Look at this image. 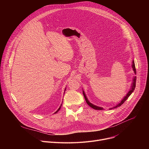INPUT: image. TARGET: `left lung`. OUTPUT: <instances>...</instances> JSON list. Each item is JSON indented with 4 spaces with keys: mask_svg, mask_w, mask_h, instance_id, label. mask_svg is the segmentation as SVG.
Wrapping results in <instances>:
<instances>
[{
    "mask_svg": "<svg viewBox=\"0 0 149 149\" xmlns=\"http://www.w3.org/2000/svg\"><path fill=\"white\" fill-rule=\"evenodd\" d=\"M132 68H133V71H134V73H135V74H136V67H135V64H134V61H133ZM133 83H132V88H131L130 90L128 92V93H127V94H126V95L123 98V99L121 101V102H120L118 104H117L116 106H115V107H114V108H111V109H114V108H117V107H120V106H121V105H122V104H123V103L126 101V100L129 97V96L132 94V93L134 91V89H135V87H136V77H134L133 78ZM82 92H83V95H84V96L85 100H86V102L87 103V104H88L89 106H90V107H91V108H93V109H94V110H103V108H102V107H98V106H96V105H93V104H91V102L88 100V99H87V97H86V95L85 94L84 91H82Z\"/></svg>",
    "mask_w": 149,
    "mask_h": 149,
    "instance_id": "8db88e82",
    "label": "left lung"
}]
</instances>
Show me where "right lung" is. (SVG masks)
I'll return each mask as SVG.
<instances>
[{
	"instance_id": "1",
	"label": "right lung",
	"mask_w": 149,
	"mask_h": 149,
	"mask_svg": "<svg viewBox=\"0 0 149 149\" xmlns=\"http://www.w3.org/2000/svg\"><path fill=\"white\" fill-rule=\"evenodd\" d=\"M65 90H66V88H65ZM61 106H62V104H61V105H60V107H59V109H58V110H57V111H56V112H55V113H58V111H59V110H60V109H61Z\"/></svg>"
}]
</instances>
